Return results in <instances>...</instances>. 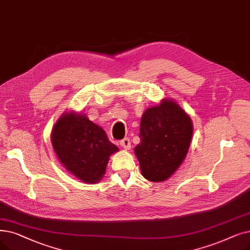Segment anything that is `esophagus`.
<instances>
[{
    "label": "esophagus",
    "instance_id": "34e87169",
    "mask_svg": "<svg viewBox=\"0 0 250 250\" xmlns=\"http://www.w3.org/2000/svg\"><path fill=\"white\" fill-rule=\"evenodd\" d=\"M119 145H121L125 149H129L131 148V141H129L128 138H125L121 141V142H119Z\"/></svg>",
    "mask_w": 250,
    "mask_h": 250
}]
</instances>
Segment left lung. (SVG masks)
<instances>
[{"instance_id": "left-lung-1", "label": "left lung", "mask_w": 250, "mask_h": 250, "mask_svg": "<svg viewBox=\"0 0 250 250\" xmlns=\"http://www.w3.org/2000/svg\"><path fill=\"white\" fill-rule=\"evenodd\" d=\"M192 133L190 117L177 103L164 100L148 108L141 119V142L135 148L143 177L151 182L169 178L186 157Z\"/></svg>"}]
</instances>
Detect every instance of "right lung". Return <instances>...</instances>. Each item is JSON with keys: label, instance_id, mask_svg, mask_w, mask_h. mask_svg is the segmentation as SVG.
Segmentation results:
<instances>
[{"label": "right lung", "instance_id": "obj_1", "mask_svg": "<svg viewBox=\"0 0 250 250\" xmlns=\"http://www.w3.org/2000/svg\"><path fill=\"white\" fill-rule=\"evenodd\" d=\"M52 144L61 164L85 183H97L109 156L118 150L104 129L83 114L65 113L52 132Z\"/></svg>", "mask_w": 250, "mask_h": 250}]
</instances>
